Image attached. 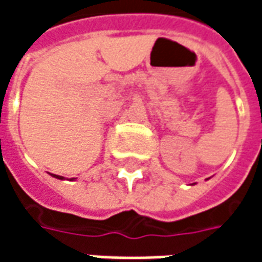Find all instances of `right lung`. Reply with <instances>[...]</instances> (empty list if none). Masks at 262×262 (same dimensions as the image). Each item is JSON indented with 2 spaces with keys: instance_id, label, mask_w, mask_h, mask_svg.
Instances as JSON below:
<instances>
[{
  "instance_id": "1",
  "label": "right lung",
  "mask_w": 262,
  "mask_h": 262,
  "mask_svg": "<svg viewBox=\"0 0 262 262\" xmlns=\"http://www.w3.org/2000/svg\"><path fill=\"white\" fill-rule=\"evenodd\" d=\"M52 177H54V178H57V180H64V177L56 176V174H52ZM71 180H75V178H71Z\"/></svg>"
}]
</instances>
